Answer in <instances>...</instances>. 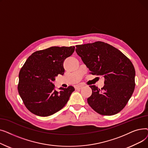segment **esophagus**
Segmentation results:
<instances>
[{"mask_svg": "<svg viewBox=\"0 0 148 148\" xmlns=\"http://www.w3.org/2000/svg\"><path fill=\"white\" fill-rule=\"evenodd\" d=\"M83 86H84V85H83V84L77 85V86H75V89H81Z\"/></svg>", "mask_w": 148, "mask_h": 148, "instance_id": "1", "label": "esophagus"}]
</instances>
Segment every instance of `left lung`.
I'll return each instance as SVG.
<instances>
[{
	"label": "left lung",
	"mask_w": 148,
	"mask_h": 148,
	"mask_svg": "<svg viewBox=\"0 0 148 148\" xmlns=\"http://www.w3.org/2000/svg\"><path fill=\"white\" fill-rule=\"evenodd\" d=\"M76 53L92 74L104 77V86L99 89L90 86L92 95L89 105L98 113L114 115L125 107L135 88V69L131 60L112 45L97 41L77 45Z\"/></svg>",
	"instance_id": "left-lung-1"
}]
</instances>
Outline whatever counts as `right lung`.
<instances>
[{"label":"right lung","instance_id":"obj_1","mask_svg":"<svg viewBox=\"0 0 148 148\" xmlns=\"http://www.w3.org/2000/svg\"><path fill=\"white\" fill-rule=\"evenodd\" d=\"M74 46L51 47L34 52L27 58L19 73L18 90L27 109L40 116H49L67 103L74 88L54 89L52 82L63 75L64 60L71 56Z\"/></svg>","mask_w":148,"mask_h":148}]
</instances>
